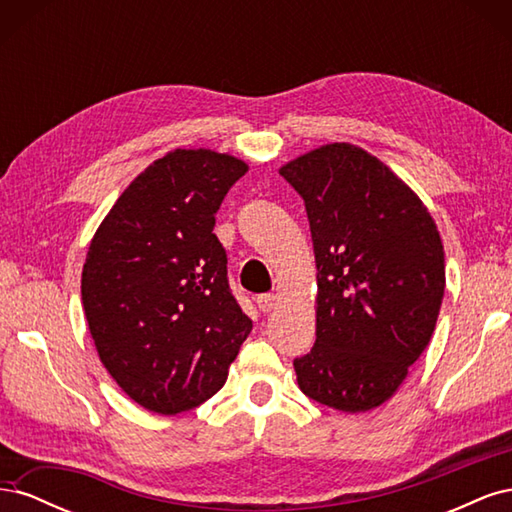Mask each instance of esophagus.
<instances>
[{
	"instance_id": "esophagus-1",
	"label": "esophagus",
	"mask_w": 512,
	"mask_h": 512,
	"mask_svg": "<svg viewBox=\"0 0 512 512\" xmlns=\"http://www.w3.org/2000/svg\"><path fill=\"white\" fill-rule=\"evenodd\" d=\"M277 303H280V297H277V294H260L256 299V305L262 314H269L271 309L277 307Z\"/></svg>"
}]
</instances>
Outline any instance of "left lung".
Wrapping results in <instances>:
<instances>
[{"mask_svg": "<svg viewBox=\"0 0 512 512\" xmlns=\"http://www.w3.org/2000/svg\"><path fill=\"white\" fill-rule=\"evenodd\" d=\"M280 175L305 200L316 256V344L294 359L322 406L367 412L389 401L436 329L444 245L406 181L350 143L322 145Z\"/></svg>", "mask_w": 512, "mask_h": 512, "instance_id": "left-lung-1", "label": "left lung"}]
</instances>
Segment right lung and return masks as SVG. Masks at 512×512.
I'll use <instances>...</instances> for the list:
<instances>
[{
	"label": "right lung",
	"instance_id": "1",
	"mask_svg": "<svg viewBox=\"0 0 512 512\" xmlns=\"http://www.w3.org/2000/svg\"><path fill=\"white\" fill-rule=\"evenodd\" d=\"M247 164L175 149L138 175L91 239L81 294L102 365L138 406L179 414L218 393L252 331L213 235Z\"/></svg>",
	"mask_w": 512,
	"mask_h": 512
}]
</instances>
